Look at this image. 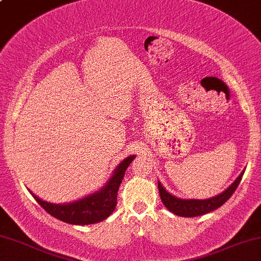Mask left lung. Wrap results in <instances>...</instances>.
Returning <instances> with one entry per match:
<instances>
[{
    "label": "left lung",
    "instance_id": "1",
    "mask_svg": "<svg viewBox=\"0 0 261 261\" xmlns=\"http://www.w3.org/2000/svg\"><path fill=\"white\" fill-rule=\"evenodd\" d=\"M244 171L241 172V175L234 180L233 184L231 185L227 190H225L224 192L218 194V196L212 197L208 199H181L177 197L172 196L171 193H169L164 187L162 186L161 182L158 181V188L159 193H161V199L166 209L169 212L174 213L178 216H184V218H194V216L204 215L206 213L213 212V210L220 208L222 204L227 202V199L233 194L236 188L240 185L243 176Z\"/></svg>",
    "mask_w": 261,
    "mask_h": 261
}]
</instances>
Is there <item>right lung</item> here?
Listing matches in <instances>:
<instances>
[{"instance_id":"1","label":"right lung","mask_w":261,"mask_h":261,"mask_svg":"<svg viewBox=\"0 0 261 261\" xmlns=\"http://www.w3.org/2000/svg\"><path fill=\"white\" fill-rule=\"evenodd\" d=\"M134 159L135 155L125 158L113 171L112 177L109 178L108 182L99 191L79 200H75V202L53 204L40 199L31 191L30 193L49 215L58 219V220L71 225L96 224V222L105 220L114 212L115 206H117L119 186H120L127 166Z\"/></svg>"}]
</instances>
